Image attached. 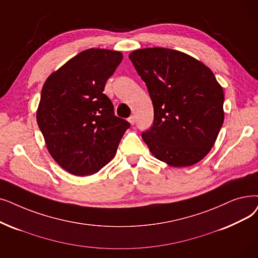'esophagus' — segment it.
Here are the masks:
<instances>
[{"instance_id": "esophagus-1", "label": "esophagus", "mask_w": 258, "mask_h": 258, "mask_svg": "<svg viewBox=\"0 0 258 258\" xmlns=\"http://www.w3.org/2000/svg\"><path fill=\"white\" fill-rule=\"evenodd\" d=\"M127 121L131 123L132 125H133V124H135V116H134V115L130 116V118L127 119Z\"/></svg>"}]
</instances>
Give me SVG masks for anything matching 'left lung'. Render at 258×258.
<instances>
[{
	"mask_svg": "<svg viewBox=\"0 0 258 258\" xmlns=\"http://www.w3.org/2000/svg\"><path fill=\"white\" fill-rule=\"evenodd\" d=\"M128 58L147 84L154 106L153 126L142 133L153 156L174 167L204 159L225 119V95L214 74L175 49H136Z\"/></svg>",
	"mask_w": 258,
	"mask_h": 258,
	"instance_id": "obj_1",
	"label": "left lung"
}]
</instances>
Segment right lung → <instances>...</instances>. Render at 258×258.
Listing matches in <instances>:
<instances>
[{"instance_id": "obj_1", "label": "right lung", "mask_w": 258, "mask_h": 258, "mask_svg": "<svg viewBox=\"0 0 258 258\" xmlns=\"http://www.w3.org/2000/svg\"><path fill=\"white\" fill-rule=\"evenodd\" d=\"M122 58L116 50H83L51 73L42 87L38 125L53 160L72 175L101 170L130 127L103 94Z\"/></svg>"}]
</instances>
